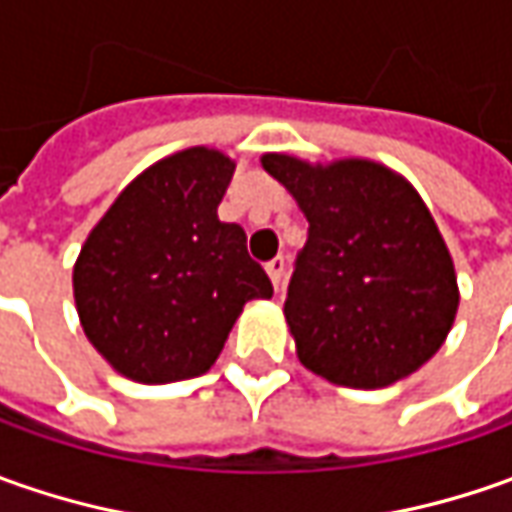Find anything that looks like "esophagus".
Masks as SVG:
<instances>
[{"instance_id":"1","label":"esophagus","mask_w":512,"mask_h":512,"mask_svg":"<svg viewBox=\"0 0 512 512\" xmlns=\"http://www.w3.org/2000/svg\"><path fill=\"white\" fill-rule=\"evenodd\" d=\"M285 267H287L285 256H276V259H270V262L265 265L267 276H270V282H273V287H276V290L282 287V276H285Z\"/></svg>"}]
</instances>
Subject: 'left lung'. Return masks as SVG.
Masks as SVG:
<instances>
[{
	"instance_id": "8db88e82",
	"label": "left lung",
	"mask_w": 512,
	"mask_h": 512,
	"mask_svg": "<svg viewBox=\"0 0 512 512\" xmlns=\"http://www.w3.org/2000/svg\"><path fill=\"white\" fill-rule=\"evenodd\" d=\"M262 168L310 222L285 302L299 362L356 390L416 373L459 310L453 259L422 196L367 159L310 165L265 153Z\"/></svg>"
}]
</instances>
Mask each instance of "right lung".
<instances>
[{"instance_id": "right-lung-1", "label": "right lung", "mask_w": 512, "mask_h": 512, "mask_svg": "<svg viewBox=\"0 0 512 512\" xmlns=\"http://www.w3.org/2000/svg\"><path fill=\"white\" fill-rule=\"evenodd\" d=\"M233 170L219 150H179L139 173L82 245L73 267L79 322L133 382L207 373L245 302L273 296L245 230L216 213Z\"/></svg>"}]
</instances>
